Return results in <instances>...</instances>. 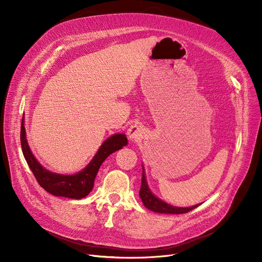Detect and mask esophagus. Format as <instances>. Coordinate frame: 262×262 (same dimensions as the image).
<instances>
[{
	"label": "esophagus",
	"mask_w": 262,
	"mask_h": 262,
	"mask_svg": "<svg viewBox=\"0 0 262 262\" xmlns=\"http://www.w3.org/2000/svg\"><path fill=\"white\" fill-rule=\"evenodd\" d=\"M145 134L144 127L141 125V124H135V125H132L128 129H127V135L128 138L132 141H139L143 138V136Z\"/></svg>",
	"instance_id": "1"
}]
</instances>
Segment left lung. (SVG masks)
I'll use <instances>...</instances> for the list:
<instances>
[{"label":"left lung","mask_w":262,"mask_h":262,"mask_svg":"<svg viewBox=\"0 0 262 262\" xmlns=\"http://www.w3.org/2000/svg\"><path fill=\"white\" fill-rule=\"evenodd\" d=\"M139 195L143 205L147 209L158 213H170V214L187 213L190 210L196 208L200 205L198 204L194 206H191V207H176V206H172L166 202L161 201L159 198L155 196L147 185L144 167H142V181H141V188L139 191Z\"/></svg>","instance_id":"left-lung-1"}]
</instances>
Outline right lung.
<instances>
[{
	"instance_id": "1",
	"label": "right lung",
	"mask_w": 262,
	"mask_h": 262,
	"mask_svg": "<svg viewBox=\"0 0 262 262\" xmlns=\"http://www.w3.org/2000/svg\"><path fill=\"white\" fill-rule=\"evenodd\" d=\"M20 137L24 158L39 185L55 196H63L74 200H80L90 193L93 189L95 176L98 174V171L104 160L110 154L115 153L116 150H119L123 146L127 145V138L124 134H115L110 136L102 143L98 152L87 164L86 168L76 174L64 175L47 170L35 158L29 143H27L24 127V117L22 118Z\"/></svg>"
}]
</instances>
